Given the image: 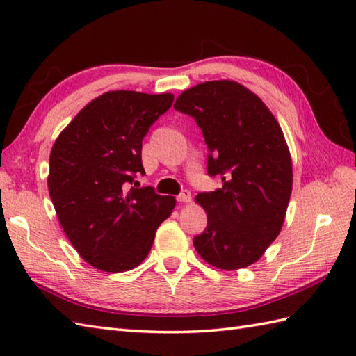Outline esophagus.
Listing matches in <instances>:
<instances>
[{"label": "esophagus", "mask_w": 356, "mask_h": 356, "mask_svg": "<svg viewBox=\"0 0 356 356\" xmlns=\"http://www.w3.org/2000/svg\"><path fill=\"white\" fill-rule=\"evenodd\" d=\"M177 202H180V203H190L191 202V193L188 191V190H184L182 193L177 195Z\"/></svg>", "instance_id": "1"}]
</instances>
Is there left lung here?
Returning <instances> with one entry per match:
<instances>
[{
	"label": "left lung",
	"mask_w": 356,
	"mask_h": 356,
	"mask_svg": "<svg viewBox=\"0 0 356 356\" xmlns=\"http://www.w3.org/2000/svg\"><path fill=\"white\" fill-rule=\"evenodd\" d=\"M174 108L194 118L208 147V174L223 186L199 193L208 225L193 238L203 260L225 270L255 263L277 238L292 191L282 128L252 92L234 81L185 90Z\"/></svg>",
	"instance_id": "8db88e82"
}]
</instances>
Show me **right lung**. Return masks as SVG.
Segmentation results:
<instances>
[{
	"instance_id": "obj_1",
	"label": "right lung",
	"mask_w": 356,
	"mask_h": 356,
	"mask_svg": "<svg viewBox=\"0 0 356 356\" xmlns=\"http://www.w3.org/2000/svg\"><path fill=\"white\" fill-rule=\"evenodd\" d=\"M172 101L171 93L107 92L78 113L51 148L53 207L73 248L96 269L140 264L176 207L174 197L136 188L134 180L145 174L142 140Z\"/></svg>"
}]
</instances>
